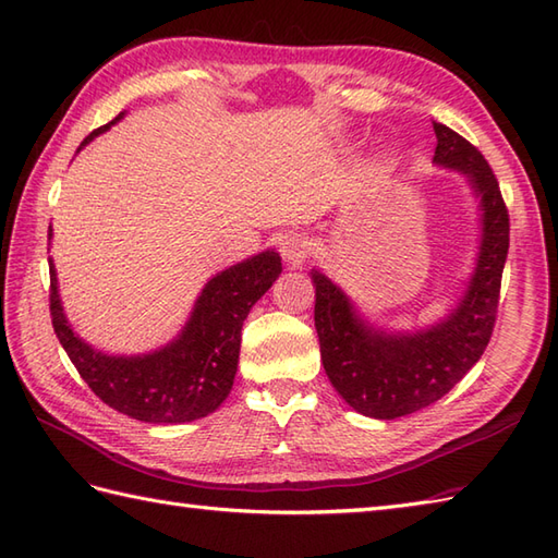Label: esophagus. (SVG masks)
I'll use <instances>...</instances> for the list:
<instances>
[{
  "label": "esophagus",
  "mask_w": 558,
  "mask_h": 558,
  "mask_svg": "<svg viewBox=\"0 0 558 558\" xmlns=\"http://www.w3.org/2000/svg\"><path fill=\"white\" fill-rule=\"evenodd\" d=\"M280 254L286 258V264L292 268H302L310 256L314 254V240L300 232H290L282 236L280 242Z\"/></svg>",
  "instance_id": "obj_1"
}]
</instances>
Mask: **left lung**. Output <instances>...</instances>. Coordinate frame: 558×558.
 I'll return each mask as SVG.
<instances>
[{"label": "left lung", "instance_id": "obj_1", "mask_svg": "<svg viewBox=\"0 0 558 558\" xmlns=\"http://www.w3.org/2000/svg\"><path fill=\"white\" fill-rule=\"evenodd\" d=\"M434 162L465 174L482 204L477 266L465 298L450 316L417 333H386L354 312L336 282L312 270L314 324L324 369L342 400L374 420L405 417L441 400L482 357L499 310L511 232L499 182L468 138L438 122H434Z\"/></svg>", "mask_w": 558, "mask_h": 558}]
</instances>
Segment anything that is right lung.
Wrapping results in <instances>:
<instances>
[{
  "label": "right lung",
  "mask_w": 558,
  "mask_h": 558,
  "mask_svg": "<svg viewBox=\"0 0 558 558\" xmlns=\"http://www.w3.org/2000/svg\"><path fill=\"white\" fill-rule=\"evenodd\" d=\"M117 120L96 129L81 146L108 132ZM280 270V256L268 248L218 272L198 294L180 338L150 354L112 357L93 350L71 330L50 260L52 328L83 381L105 405L150 424L194 422L216 412L230 396L240 362L242 324Z\"/></svg>",
  "instance_id": "1"
}]
</instances>
